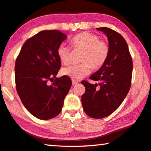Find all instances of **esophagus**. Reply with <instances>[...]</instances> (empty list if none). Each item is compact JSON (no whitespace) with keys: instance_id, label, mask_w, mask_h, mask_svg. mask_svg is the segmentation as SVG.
<instances>
[{"instance_id":"esophagus-1","label":"esophagus","mask_w":151,"mask_h":151,"mask_svg":"<svg viewBox=\"0 0 151 151\" xmlns=\"http://www.w3.org/2000/svg\"><path fill=\"white\" fill-rule=\"evenodd\" d=\"M72 83H73V85H78V81H76V80H74V79L72 80Z\"/></svg>"}]
</instances>
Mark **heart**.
<instances>
[{
  "label": "heart",
  "instance_id": "obj_1",
  "mask_svg": "<svg viewBox=\"0 0 151 151\" xmlns=\"http://www.w3.org/2000/svg\"><path fill=\"white\" fill-rule=\"evenodd\" d=\"M70 44L74 50L83 51L81 56L82 64L66 67L61 71L62 75L70 77L72 79H82L89 75L91 66L95 70L100 68L109 57V44L104 40H100L99 35L95 33H78L72 38ZM71 53L70 47L64 44H60L57 48L58 58L64 65L70 63Z\"/></svg>",
  "mask_w": 151,
  "mask_h": 151
}]
</instances>
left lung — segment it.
Instances as JSON below:
<instances>
[{
	"instance_id": "1",
	"label": "left lung",
	"mask_w": 151,
	"mask_h": 151,
	"mask_svg": "<svg viewBox=\"0 0 151 151\" xmlns=\"http://www.w3.org/2000/svg\"><path fill=\"white\" fill-rule=\"evenodd\" d=\"M107 35L110 52L101 68L90 76L98 84L87 81L81 83L85 87L81 101L86 114L100 119L109 116L118 108L130 88L132 75V59L124 38L111 29L97 28Z\"/></svg>"
}]
</instances>
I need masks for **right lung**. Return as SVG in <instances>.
<instances>
[{"instance_id":"obj_1","label":"right lung","mask_w":151,"mask_h":151,"mask_svg":"<svg viewBox=\"0 0 151 151\" xmlns=\"http://www.w3.org/2000/svg\"><path fill=\"white\" fill-rule=\"evenodd\" d=\"M66 37L58 30L42 31L24 43L16 59L17 92L25 108L38 119L58 116L71 87L68 76L56 77L61 67L57 48Z\"/></svg>"}]
</instances>
